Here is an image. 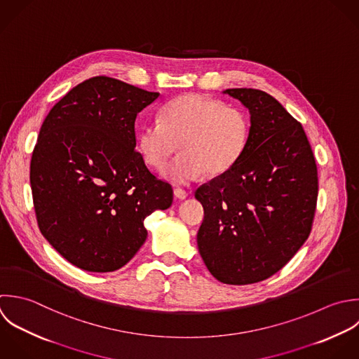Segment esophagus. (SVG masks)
I'll return each mask as SVG.
<instances>
[{"mask_svg": "<svg viewBox=\"0 0 359 359\" xmlns=\"http://www.w3.org/2000/svg\"><path fill=\"white\" fill-rule=\"evenodd\" d=\"M173 194H175V197H176V198H179V200H184V198H187L189 191H187V190H184V189L177 187V189H175V190H173Z\"/></svg>", "mask_w": 359, "mask_h": 359, "instance_id": "obj_1", "label": "esophagus"}]
</instances>
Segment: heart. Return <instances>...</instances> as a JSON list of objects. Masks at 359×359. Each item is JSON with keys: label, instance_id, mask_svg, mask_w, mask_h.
Returning <instances> with one entry per match:
<instances>
[{"label": "heart", "instance_id": "heart-1", "mask_svg": "<svg viewBox=\"0 0 359 359\" xmlns=\"http://www.w3.org/2000/svg\"><path fill=\"white\" fill-rule=\"evenodd\" d=\"M249 120L236 106L189 93L168 102L159 118L147 120L138 134L145 162L162 169L177 151L183 152L165 169L163 175L176 184L197 180L207 170L221 175L231 169L245 151Z\"/></svg>", "mask_w": 359, "mask_h": 359}]
</instances>
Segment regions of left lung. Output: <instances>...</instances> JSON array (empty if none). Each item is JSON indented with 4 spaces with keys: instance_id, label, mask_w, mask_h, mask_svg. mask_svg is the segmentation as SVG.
<instances>
[{
    "instance_id": "1",
    "label": "left lung",
    "mask_w": 359,
    "mask_h": 359,
    "mask_svg": "<svg viewBox=\"0 0 359 359\" xmlns=\"http://www.w3.org/2000/svg\"><path fill=\"white\" fill-rule=\"evenodd\" d=\"M224 93L249 109V137L238 162L196 190L197 245L218 281L246 285L280 271L309 238L318 168L302 124L277 99L252 88Z\"/></svg>"
}]
</instances>
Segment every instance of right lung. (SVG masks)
<instances>
[{
    "label": "right lung",
    "instance_id": "right-lung-1",
    "mask_svg": "<svg viewBox=\"0 0 359 359\" xmlns=\"http://www.w3.org/2000/svg\"><path fill=\"white\" fill-rule=\"evenodd\" d=\"M158 96L93 76L57 102L41 124L30 161L37 225L81 270L121 269L147 239L144 219L172 205V186L135 151L137 114Z\"/></svg>",
    "mask_w": 359,
    "mask_h": 359
}]
</instances>
